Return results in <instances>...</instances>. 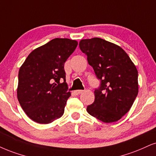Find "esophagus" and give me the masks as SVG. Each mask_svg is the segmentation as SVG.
Wrapping results in <instances>:
<instances>
[{
	"mask_svg": "<svg viewBox=\"0 0 156 156\" xmlns=\"http://www.w3.org/2000/svg\"><path fill=\"white\" fill-rule=\"evenodd\" d=\"M84 90H75L74 91V93L76 94V95H80V94H81L82 93H83Z\"/></svg>",
	"mask_w": 156,
	"mask_h": 156,
	"instance_id": "esophagus-1",
	"label": "esophagus"
}]
</instances>
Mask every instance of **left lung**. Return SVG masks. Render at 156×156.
<instances>
[{
	"label": "left lung",
	"instance_id": "left-lung-1",
	"mask_svg": "<svg viewBox=\"0 0 156 156\" xmlns=\"http://www.w3.org/2000/svg\"><path fill=\"white\" fill-rule=\"evenodd\" d=\"M80 48L87 55L101 87L94 91L89 114L105 123L116 122L131 108L138 94V72L120 46L99 37L81 40Z\"/></svg>",
	"mask_w": 156,
	"mask_h": 156
}]
</instances>
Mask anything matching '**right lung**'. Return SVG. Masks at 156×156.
Here are the masks:
<instances>
[{
    "mask_svg": "<svg viewBox=\"0 0 156 156\" xmlns=\"http://www.w3.org/2000/svg\"><path fill=\"white\" fill-rule=\"evenodd\" d=\"M78 45L68 38H55L29 54L19 72L17 98L30 119L49 124L61 118L71 96L64 63Z\"/></svg>",
    "mask_w": 156,
    "mask_h": 156,
    "instance_id": "obj_1",
    "label": "right lung"
}]
</instances>
